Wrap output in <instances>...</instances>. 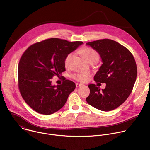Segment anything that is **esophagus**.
<instances>
[{"label":"esophagus","instance_id":"1","mask_svg":"<svg viewBox=\"0 0 150 150\" xmlns=\"http://www.w3.org/2000/svg\"><path fill=\"white\" fill-rule=\"evenodd\" d=\"M82 86V84H81V83H76V88H79L80 87Z\"/></svg>","mask_w":150,"mask_h":150}]
</instances>
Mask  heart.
Returning a JSON list of instances; mask_svg holds the SVG:
<instances>
[{"instance_id": "1", "label": "heart", "mask_w": 150, "mask_h": 150, "mask_svg": "<svg viewBox=\"0 0 150 150\" xmlns=\"http://www.w3.org/2000/svg\"><path fill=\"white\" fill-rule=\"evenodd\" d=\"M80 54L90 63L94 62H97L100 58V55L94 49L89 47H83L79 50ZM74 54L72 53H69L64 60V65L66 67H68L70 65L72 59L73 57ZM91 74L87 72H77L72 75V77L73 79L78 82H86L88 78L90 77Z\"/></svg>"}]
</instances>
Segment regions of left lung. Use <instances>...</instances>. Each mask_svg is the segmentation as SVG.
<instances>
[{
  "label": "left lung",
  "mask_w": 150,
  "mask_h": 150,
  "mask_svg": "<svg viewBox=\"0 0 150 150\" xmlns=\"http://www.w3.org/2000/svg\"><path fill=\"white\" fill-rule=\"evenodd\" d=\"M100 55L103 64L94 77L96 82L105 83L100 90L95 84H90L87 103L101 111L113 110L131 94L137 76V68L131 52L119 42L101 39L87 42Z\"/></svg>",
  "instance_id": "obj_1"
}]
</instances>
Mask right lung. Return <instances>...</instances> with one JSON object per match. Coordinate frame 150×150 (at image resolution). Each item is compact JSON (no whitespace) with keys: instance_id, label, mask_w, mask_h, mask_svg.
I'll return each instance as SVG.
<instances>
[{"instance_id":"obj_1","label":"right lung","mask_w":150,"mask_h":150,"mask_svg":"<svg viewBox=\"0 0 150 150\" xmlns=\"http://www.w3.org/2000/svg\"><path fill=\"white\" fill-rule=\"evenodd\" d=\"M82 43L52 38L32 45L24 52L18 65V87L34 111L50 115L65 105L75 88V83L65 79L62 84L52 85L50 80L65 71V57Z\"/></svg>"}]
</instances>
